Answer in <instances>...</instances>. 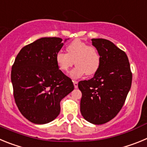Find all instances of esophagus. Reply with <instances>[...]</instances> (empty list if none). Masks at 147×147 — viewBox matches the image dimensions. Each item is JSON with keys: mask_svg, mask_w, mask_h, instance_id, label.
Instances as JSON below:
<instances>
[{"mask_svg": "<svg viewBox=\"0 0 147 147\" xmlns=\"http://www.w3.org/2000/svg\"><path fill=\"white\" fill-rule=\"evenodd\" d=\"M74 85L75 88H78V82L77 81H74Z\"/></svg>", "mask_w": 147, "mask_h": 147, "instance_id": "esophagus-1", "label": "esophagus"}]
</instances>
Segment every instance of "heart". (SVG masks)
I'll return each instance as SVG.
<instances>
[{
    "label": "heart",
    "instance_id": "b5f03b06",
    "mask_svg": "<svg viewBox=\"0 0 147 147\" xmlns=\"http://www.w3.org/2000/svg\"><path fill=\"white\" fill-rule=\"evenodd\" d=\"M66 53L59 51L55 56V61L60 71L66 73L74 63L76 67L71 71V76L74 79L95 74L101 65V55L94 46L90 45L80 40H75L66 47Z\"/></svg>",
    "mask_w": 147,
    "mask_h": 147
}]
</instances>
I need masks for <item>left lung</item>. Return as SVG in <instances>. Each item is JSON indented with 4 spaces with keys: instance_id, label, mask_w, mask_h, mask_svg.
<instances>
[{
    "instance_id": "obj_1",
    "label": "left lung",
    "mask_w": 147,
    "mask_h": 147,
    "mask_svg": "<svg viewBox=\"0 0 147 147\" xmlns=\"http://www.w3.org/2000/svg\"><path fill=\"white\" fill-rule=\"evenodd\" d=\"M91 40L102 61L92 79L78 83L82 93L80 111L88 121L103 124L115 117L123 107L132 85V74L124 51L110 40Z\"/></svg>"
}]
</instances>
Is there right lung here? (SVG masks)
<instances>
[{"mask_svg": "<svg viewBox=\"0 0 147 147\" xmlns=\"http://www.w3.org/2000/svg\"><path fill=\"white\" fill-rule=\"evenodd\" d=\"M59 37H42L26 45L11 67L15 103L34 124L52 121L60 113V102L74 86L58 68L55 56L63 43Z\"/></svg>", "mask_w": 147, "mask_h": 147, "instance_id": "obj_1", "label": "right lung"}]
</instances>
